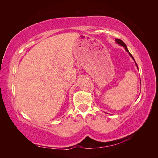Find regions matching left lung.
Masks as SVG:
<instances>
[{
	"instance_id": "1",
	"label": "left lung",
	"mask_w": 158,
	"mask_h": 158,
	"mask_svg": "<svg viewBox=\"0 0 158 158\" xmlns=\"http://www.w3.org/2000/svg\"><path fill=\"white\" fill-rule=\"evenodd\" d=\"M115 41H116V43L117 44H119L120 45H121V46H123V47H125V50H126V51L127 52H128V54H129V55H130L132 58V59L134 60V61L135 62V64H136V66H137V68H138V65H137V64H136V61H135V59H134V57L132 56V55H131V53L130 52L128 51V49H127V45H125V43H124L122 40H119V39H115Z\"/></svg>"
}]
</instances>
